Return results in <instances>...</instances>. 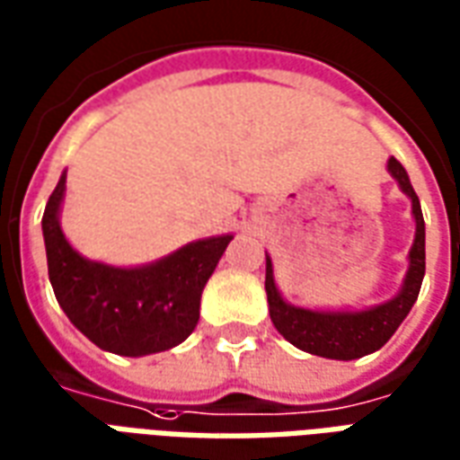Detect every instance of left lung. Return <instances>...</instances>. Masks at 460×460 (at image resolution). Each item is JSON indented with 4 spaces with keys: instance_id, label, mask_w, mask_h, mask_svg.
<instances>
[{
    "instance_id": "obj_1",
    "label": "left lung",
    "mask_w": 460,
    "mask_h": 460,
    "mask_svg": "<svg viewBox=\"0 0 460 460\" xmlns=\"http://www.w3.org/2000/svg\"><path fill=\"white\" fill-rule=\"evenodd\" d=\"M387 171L411 200V216L417 223L414 244L409 250L407 277H404V284L397 296H392L380 306L365 308V311H311V308L291 306L281 299L279 289L274 284L271 260L267 257L264 289H267V301H270L271 323L291 345H296L306 353L331 358V360H355V358L375 353L394 336V331L400 328V323L407 318L417 301L424 270H427L424 216H421L417 193L409 183L407 171L394 156L387 161Z\"/></svg>"
}]
</instances>
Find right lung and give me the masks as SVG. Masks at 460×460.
Listing matches in <instances>:
<instances>
[{"label":"right lung","instance_id":"obj_1","mask_svg":"<svg viewBox=\"0 0 460 460\" xmlns=\"http://www.w3.org/2000/svg\"><path fill=\"white\" fill-rule=\"evenodd\" d=\"M66 173L43 210L49 279L70 323L107 353L142 358L183 343L200 316V294L233 234L206 237L144 267H110L78 254L60 230Z\"/></svg>","mask_w":460,"mask_h":460}]
</instances>
